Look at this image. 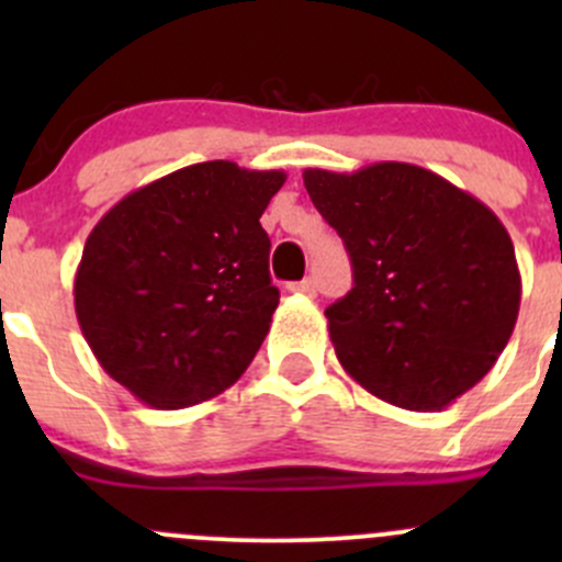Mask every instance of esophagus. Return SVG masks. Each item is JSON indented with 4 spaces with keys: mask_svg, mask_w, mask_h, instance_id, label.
Returning <instances> with one entry per match:
<instances>
[{
    "mask_svg": "<svg viewBox=\"0 0 562 562\" xmlns=\"http://www.w3.org/2000/svg\"><path fill=\"white\" fill-rule=\"evenodd\" d=\"M291 291L293 293H304V296H313V293L317 291V282L313 280V277H304L302 282H293Z\"/></svg>",
    "mask_w": 562,
    "mask_h": 562,
    "instance_id": "esophagus-1",
    "label": "esophagus"
}]
</instances>
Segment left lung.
<instances>
[{
	"mask_svg": "<svg viewBox=\"0 0 562 562\" xmlns=\"http://www.w3.org/2000/svg\"><path fill=\"white\" fill-rule=\"evenodd\" d=\"M304 187L353 263V288L326 310L339 364L378 400L443 411L512 339L522 280L508 231L411 162L307 168Z\"/></svg>",
	"mask_w": 562,
	"mask_h": 562,
	"instance_id": "obj_1",
	"label": "left lung"
}]
</instances>
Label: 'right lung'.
<instances>
[{
    "label": "right lung",
    "instance_id": "add662e5",
    "mask_svg": "<svg viewBox=\"0 0 562 562\" xmlns=\"http://www.w3.org/2000/svg\"><path fill=\"white\" fill-rule=\"evenodd\" d=\"M282 184V171L198 162L124 195L92 228L76 315L100 367L140 402H206L255 359L280 304L260 214Z\"/></svg>",
    "mask_w": 562,
    "mask_h": 562
}]
</instances>
